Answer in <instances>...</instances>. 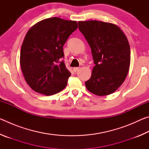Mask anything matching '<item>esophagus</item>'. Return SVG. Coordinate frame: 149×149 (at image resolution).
I'll list each match as a JSON object with an SVG mask.
<instances>
[{"label":"esophagus","mask_w":149,"mask_h":149,"mask_svg":"<svg viewBox=\"0 0 149 149\" xmlns=\"http://www.w3.org/2000/svg\"><path fill=\"white\" fill-rule=\"evenodd\" d=\"M79 68H78V67L74 68H73V71H74V72H76L78 71V70H79Z\"/></svg>","instance_id":"esophagus-1"}]
</instances>
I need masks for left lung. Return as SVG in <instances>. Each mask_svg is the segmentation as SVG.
<instances>
[{
    "label": "left lung",
    "instance_id": "8db88e82",
    "mask_svg": "<svg viewBox=\"0 0 149 149\" xmlns=\"http://www.w3.org/2000/svg\"><path fill=\"white\" fill-rule=\"evenodd\" d=\"M79 29L91 49L95 65L85 81L87 90L98 96L115 92L125 79L130 65V47L116 25L97 20L80 21Z\"/></svg>",
    "mask_w": 149,
    "mask_h": 149
}]
</instances>
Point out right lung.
Here are the masks:
<instances>
[{
  "mask_svg": "<svg viewBox=\"0 0 149 149\" xmlns=\"http://www.w3.org/2000/svg\"><path fill=\"white\" fill-rule=\"evenodd\" d=\"M76 21L57 17L41 20L30 28L20 51L24 79L35 92L49 96L62 91L71 73L64 61L63 46L76 30Z\"/></svg>",
  "mask_w": 149,
  "mask_h": 149,
  "instance_id": "add662e5",
  "label": "right lung"
}]
</instances>
